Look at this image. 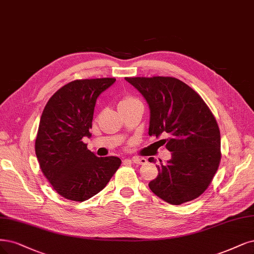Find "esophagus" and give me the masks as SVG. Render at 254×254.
Here are the masks:
<instances>
[{
	"mask_svg": "<svg viewBox=\"0 0 254 254\" xmlns=\"http://www.w3.org/2000/svg\"><path fill=\"white\" fill-rule=\"evenodd\" d=\"M131 161H132L134 164H137V165H144V164L147 163V160L145 159V157H137V156L132 157Z\"/></svg>",
	"mask_w": 254,
	"mask_h": 254,
	"instance_id": "1",
	"label": "esophagus"
}]
</instances>
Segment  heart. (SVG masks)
Wrapping results in <instances>:
<instances>
[{"mask_svg": "<svg viewBox=\"0 0 254 254\" xmlns=\"http://www.w3.org/2000/svg\"><path fill=\"white\" fill-rule=\"evenodd\" d=\"M132 101H135V100H133V99H130V98H127V99H125V100H123L122 101L120 104H124V103H129V102H132Z\"/></svg>", "mask_w": 254, "mask_h": 254, "instance_id": "heart-1", "label": "heart"}]
</instances>
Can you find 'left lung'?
I'll return each mask as SVG.
<instances>
[{"instance_id":"left-lung-1","label":"left lung","mask_w":254,"mask_h":254,"mask_svg":"<svg viewBox=\"0 0 254 254\" xmlns=\"http://www.w3.org/2000/svg\"><path fill=\"white\" fill-rule=\"evenodd\" d=\"M125 80L149 106V135L168 136L164 142L171 159L156 166L159 176L148 186L171 205L198 197L210 185L221 161V133L210 109L193 89L176 77Z\"/></svg>"}]
</instances>
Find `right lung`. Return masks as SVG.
I'll return each mask as SVG.
<instances>
[{
    "label": "right lung",
    "mask_w": 254,
    "mask_h": 254,
    "mask_svg": "<svg viewBox=\"0 0 254 254\" xmlns=\"http://www.w3.org/2000/svg\"><path fill=\"white\" fill-rule=\"evenodd\" d=\"M116 82L104 77L76 80L60 88L43 110L36 154L44 176L60 195L83 202L103 190L119 169L117 156L99 157L87 149L100 94Z\"/></svg>",
    "instance_id": "obj_1"
}]
</instances>
